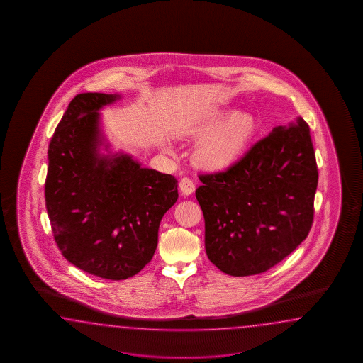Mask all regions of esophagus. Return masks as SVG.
Masks as SVG:
<instances>
[{"instance_id": "obj_1", "label": "esophagus", "mask_w": 363, "mask_h": 363, "mask_svg": "<svg viewBox=\"0 0 363 363\" xmlns=\"http://www.w3.org/2000/svg\"><path fill=\"white\" fill-rule=\"evenodd\" d=\"M179 188H180V191H182L183 194L189 196V194H192V193L194 192V188H196V186H194L192 179L184 177V178L180 180Z\"/></svg>"}]
</instances>
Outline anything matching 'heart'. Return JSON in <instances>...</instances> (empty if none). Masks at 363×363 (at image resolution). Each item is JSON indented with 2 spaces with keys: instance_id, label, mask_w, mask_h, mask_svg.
Here are the masks:
<instances>
[{
  "instance_id": "heart-1",
  "label": "heart",
  "mask_w": 363,
  "mask_h": 363,
  "mask_svg": "<svg viewBox=\"0 0 363 363\" xmlns=\"http://www.w3.org/2000/svg\"><path fill=\"white\" fill-rule=\"evenodd\" d=\"M216 123L218 121H214L210 128H214ZM253 130V119L247 114L227 118L201 143L196 152L197 161L208 169H222L231 164L247 147Z\"/></svg>"
}]
</instances>
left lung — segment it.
Instances as JSON below:
<instances>
[{
    "label": "left lung",
    "mask_w": 363,
    "mask_h": 363,
    "mask_svg": "<svg viewBox=\"0 0 363 363\" xmlns=\"http://www.w3.org/2000/svg\"><path fill=\"white\" fill-rule=\"evenodd\" d=\"M199 179L206 255L224 274L270 270L308 238L318 166L302 118L275 127L227 170Z\"/></svg>",
    "instance_id": "left-lung-1"
}]
</instances>
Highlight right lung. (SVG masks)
<instances>
[{
  "label": "right lung",
  "instance_id": "obj_1",
  "mask_svg": "<svg viewBox=\"0 0 363 363\" xmlns=\"http://www.w3.org/2000/svg\"><path fill=\"white\" fill-rule=\"evenodd\" d=\"M116 94L80 93L48 149L45 203L62 255L91 275L124 280L152 261L164 213L178 200L172 175L125 155H99V110Z\"/></svg>",
  "mask_w": 363,
  "mask_h": 363
}]
</instances>
